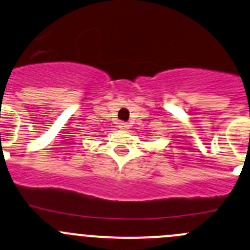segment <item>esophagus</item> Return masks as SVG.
Here are the masks:
<instances>
[{
  "label": "esophagus",
  "mask_w": 250,
  "mask_h": 250,
  "mask_svg": "<svg viewBox=\"0 0 250 250\" xmlns=\"http://www.w3.org/2000/svg\"><path fill=\"white\" fill-rule=\"evenodd\" d=\"M118 128H120V129H122V130H127L128 128H129V125H128V123H125V122H120V123H118Z\"/></svg>",
  "instance_id": "esophagus-1"
}]
</instances>
